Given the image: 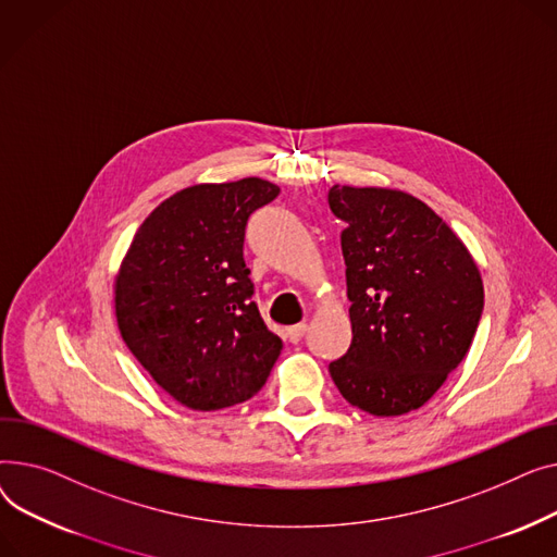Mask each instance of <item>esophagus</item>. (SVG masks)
I'll return each mask as SVG.
<instances>
[{"label": "esophagus", "mask_w": 557, "mask_h": 557, "mask_svg": "<svg viewBox=\"0 0 557 557\" xmlns=\"http://www.w3.org/2000/svg\"><path fill=\"white\" fill-rule=\"evenodd\" d=\"M306 331H308V325H306V323H297V325H292V329L287 331V337H289V342H292V344H299V342L304 339Z\"/></svg>", "instance_id": "1"}]
</instances>
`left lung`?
Listing matches in <instances>:
<instances>
[{
  "instance_id": "left-lung-1",
  "label": "left lung",
  "mask_w": 557,
  "mask_h": 557,
  "mask_svg": "<svg viewBox=\"0 0 557 557\" xmlns=\"http://www.w3.org/2000/svg\"><path fill=\"white\" fill-rule=\"evenodd\" d=\"M329 205L346 222L342 253L352 325L331 377L367 413L420 409L472 346L483 312L474 258L409 193L335 184Z\"/></svg>"
}]
</instances>
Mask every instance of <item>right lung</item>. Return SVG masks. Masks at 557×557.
<instances>
[{
  "label": "right lung",
  "instance_id": "add662e5",
  "mask_svg": "<svg viewBox=\"0 0 557 557\" xmlns=\"http://www.w3.org/2000/svg\"><path fill=\"white\" fill-rule=\"evenodd\" d=\"M276 195L260 177L182 188L144 220L123 258L114 281L121 337L188 409L249 400L281 355L243 258L249 215Z\"/></svg>",
  "mask_w": 557,
  "mask_h": 557
}]
</instances>
